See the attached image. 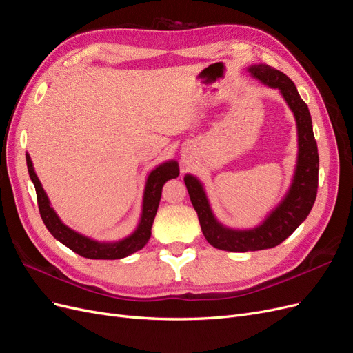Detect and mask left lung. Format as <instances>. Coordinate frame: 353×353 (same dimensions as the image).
Returning <instances> with one entry per match:
<instances>
[{"mask_svg": "<svg viewBox=\"0 0 353 353\" xmlns=\"http://www.w3.org/2000/svg\"><path fill=\"white\" fill-rule=\"evenodd\" d=\"M250 77L262 85L279 90L288 109L292 110L297 131V157L290 187L268 215L256 227L232 228L227 227L215 216L201 181L187 174L190 200L197 212L203 236L213 248L227 252H254L271 249L283 243L307 218L318 188V147L312 131V119L306 103L301 99L293 81L268 65H250Z\"/></svg>", "mask_w": 353, "mask_h": 353, "instance_id": "8db88e82", "label": "left lung"}]
</instances>
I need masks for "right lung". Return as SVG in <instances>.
Wrapping results in <instances>:
<instances>
[{
	"instance_id": "add662e5",
	"label": "right lung",
	"mask_w": 353,
	"mask_h": 353,
	"mask_svg": "<svg viewBox=\"0 0 353 353\" xmlns=\"http://www.w3.org/2000/svg\"><path fill=\"white\" fill-rule=\"evenodd\" d=\"M26 165L29 176L37 190L41 218L44 221L47 230L51 232V236L59 240L61 244H65L66 248H69L74 253H78L88 259H122L138 250H141L152 237L153 221L159 208L160 197H162L163 185L166 184V181L176 178L179 175L178 162L174 159H169L166 162L156 165L150 172L147 174L145 178L141 213L135 230L131 234H128L126 237L119 240L99 241L72 230L60 219L54 208L51 206V201L46 193V190L42 188L41 181L35 172L34 163H32L30 156L28 153Z\"/></svg>"
}]
</instances>
